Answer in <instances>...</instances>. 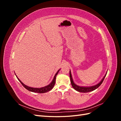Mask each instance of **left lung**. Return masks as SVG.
Instances as JSON below:
<instances>
[{
	"instance_id": "8db88e82",
	"label": "left lung",
	"mask_w": 121,
	"mask_h": 121,
	"mask_svg": "<svg viewBox=\"0 0 121 121\" xmlns=\"http://www.w3.org/2000/svg\"><path fill=\"white\" fill-rule=\"evenodd\" d=\"M107 72L105 74V76L104 77V78H102V79L100 81V82L98 83L95 85L92 86H78L77 85H76V84L74 82V81H73V78H72L71 71L69 70V77H70L71 82V84H72V86L73 88L74 89H75L76 91H78V92H83V93L90 92V91H92L94 90H95L96 89H97L98 87L100 86V85L102 84V82L104 81V78L105 77L106 75H107Z\"/></svg>"
}]
</instances>
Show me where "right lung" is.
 Listing matches in <instances>:
<instances>
[{
    "label": "right lung",
    "mask_w": 121,
    "mask_h": 121,
    "mask_svg": "<svg viewBox=\"0 0 121 121\" xmlns=\"http://www.w3.org/2000/svg\"><path fill=\"white\" fill-rule=\"evenodd\" d=\"M60 70V69L58 70L56 73V75H55L54 78L52 80V82H51L49 85H47L45 87H41V88H33V87H29V86H28L27 85H26L25 84H24L22 82L21 80L17 78V76L16 74H15L16 77L17 79H18V80L21 83V84H22L23 86L26 89H27L28 90L30 91H31V92H37V93H45V92H48V91H49L50 90H52L54 86V84H55V83H56V75H57L58 73L59 72Z\"/></svg>",
    "instance_id": "add662e5"
}]
</instances>
